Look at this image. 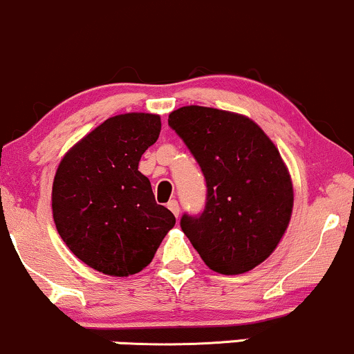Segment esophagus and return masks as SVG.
Wrapping results in <instances>:
<instances>
[{"instance_id": "34e87169", "label": "esophagus", "mask_w": 354, "mask_h": 354, "mask_svg": "<svg viewBox=\"0 0 354 354\" xmlns=\"http://www.w3.org/2000/svg\"><path fill=\"white\" fill-rule=\"evenodd\" d=\"M167 207L170 209V212H172L174 216L178 217V202L176 201V198H172V201L167 202Z\"/></svg>"}]
</instances>
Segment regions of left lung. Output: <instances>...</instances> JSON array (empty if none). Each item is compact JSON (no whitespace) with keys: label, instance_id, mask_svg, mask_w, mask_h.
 I'll list each match as a JSON object with an SVG mask.
<instances>
[{"label":"left lung","instance_id":"1","mask_svg":"<svg viewBox=\"0 0 354 354\" xmlns=\"http://www.w3.org/2000/svg\"><path fill=\"white\" fill-rule=\"evenodd\" d=\"M169 127L187 145L205 178L201 214L180 227L212 271L242 274L271 256L292 212V184L279 150L251 118L182 106Z\"/></svg>","mask_w":354,"mask_h":354}]
</instances>
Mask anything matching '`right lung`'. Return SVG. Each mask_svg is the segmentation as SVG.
<instances>
[{
    "label": "right lung",
    "mask_w": 354,
    "mask_h": 354,
    "mask_svg": "<svg viewBox=\"0 0 354 354\" xmlns=\"http://www.w3.org/2000/svg\"><path fill=\"white\" fill-rule=\"evenodd\" d=\"M160 127L158 115H117L82 138L58 165L51 194L58 234L78 259L109 276L140 272L176 225L138 172Z\"/></svg>",
    "instance_id": "right-lung-1"
}]
</instances>
